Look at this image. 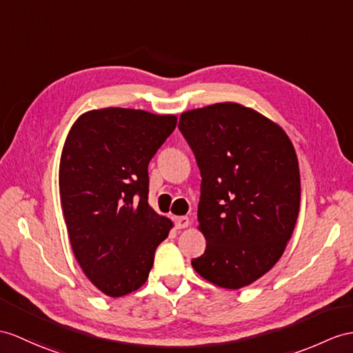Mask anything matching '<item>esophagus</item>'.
I'll return each mask as SVG.
<instances>
[{"instance_id":"obj_1","label":"esophagus","mask_w":353,"mask_h":353,"mask_svg":"<svg viewBox=\"0 0 353 353\" xmlns=\"http://www.w3.org/2000/svg\"><path fill=\"white\" fill-rule=\"evenodd\" d=\"M174 221H175V228L176 229H184V228H187L188 225H190V220H188V217H185V216L175 217Z\"/></svg>"}]
</instances>
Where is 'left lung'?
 I'll use <instances>...</instances> for the list:
<instances>
[{
    "mask_svg": "<svg viewBox=\"0 0 353 353\" xmlns=\"http://www.w3.org/2000/svg\"><path fill=\"white\" fill-rule=\"evenodd\" d=\"M178 128L202 176L197 220L206 248L192 266L220 288L252 285L277 263L298 219L294 145L280 125L238 103L184 112Z\"/></svg>",
    "mask_w": 353,
    "mask_h": 353,
    "instance_id": "8db88e82",
    "label": "left lung"
}]
</instances>
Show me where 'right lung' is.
<instances>
[{"instance_id": "obj_1", "label": "right lung", "mask_w": 353, "mask_h": 353, "mask_svg": "<svg viewBox=\"0 0 353 353\" xmlns=\"http://www.w3.org/2000/svg\"><path fill=\"white\" fill-rule=\"evenodd\" d=\"M175 115L106 108L77 118L59 163V196L76 261L103 294L118 298L148 279L172 221L148 205V165Z\"/></svg>"}]
</instances>
